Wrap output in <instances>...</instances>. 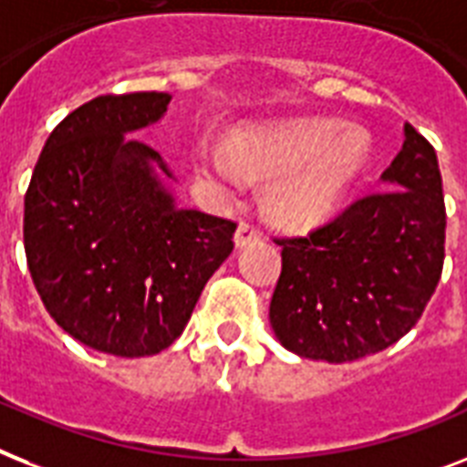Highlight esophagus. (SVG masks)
Wrapping results in <instances>:
<instances>
[{
    "label": "esophagus",
    "mask_w": 467,
    "mask_h": 467,
    "mask_svg": "<svg viewBox=\"0 0 467 467\" xmlns=\"http://www.w3.org/2000/svg\"><path fill=\"white\" fill-rule=\"evenodd\" d=\"M261 237L259 227L252 225V223L242 221L240 225H237V233H234V244L237 246H246L252 244V242H256Z\"/></svg>",
    "instance_id": "esophagus-1"
}]
</instances>
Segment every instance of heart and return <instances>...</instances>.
I'll return each mask as SVG.
<instances>
[{"label":"heart","mask_w":467,"mask_h":467,"mask_svg":"<svg viewBox=\"0 0 467 467\" xmlns=\"http://www.w3.org/2000/svg\"><path fill=\"white\" fill-rule=\"evenodd\" d=\"M225 148H201V174L221 187H237L242 170L271 177L264 189V213L283 227L324 221L365 162V139L328 119H306L264 131H240Z\"/></svg>","instance_id":"1"}]
</instances>
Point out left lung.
I'll use <instances>...</instances> for the list:
<instances>
[{
	"instance_id": "obj_1",
	"label": "left lung",
	"mask_w": 467,
	"mask_h": 467,
	"mask_svg": "<svg viewBox=\"0 0 467 467\" xmlns=\"http://www.w3.org/2000/svg\"><path fill=\"white\" fill-rule=\"evenodd\" d=\"M384 187L359 196L306 237H275L283 271L271 326L306 359L352 362L400 340L439 285L446 206L437 153L405 124Z\"/></svg>"
}]
</instances>
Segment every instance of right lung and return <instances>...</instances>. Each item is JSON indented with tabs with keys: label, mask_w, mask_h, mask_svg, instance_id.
I'll use <instances>...</instances> for the list:
<instances>
[{
	"label": "right lung",
	"mask_w": 467,
	"mask_h": 467,
	"mask_svg": "<svg viewBox=\"0 0 467 467\" xmlns=\"http://www.w3.org/2000/svg\"><path fill=\"white\" fill-rule=\"evenodd\" d=\"M168 93L98 96L52 129L24 211L30 278L49 317L93 350L146 358L184 331L237 223L174 206L161 153L124 134L158 122Z\"/></svg>",
	"instance_id": "right-lung-1"
}]
</instances>
